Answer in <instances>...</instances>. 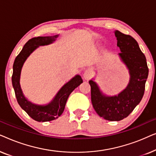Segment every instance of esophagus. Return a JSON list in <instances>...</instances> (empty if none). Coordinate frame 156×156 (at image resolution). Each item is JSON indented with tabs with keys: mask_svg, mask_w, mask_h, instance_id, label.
I'll return each mask as SVG.
<instances>
[{
	"mask_svg": "<svg viewBox=\"0 0 156 156\" xmlns=\"http://www.w3.org/2000/svg\"><path fill=\"white\" fill-rule=\"evenodd\" d=\"M91 76H92V71L90 69H86L83 73V78L85 80H89L91 77Z\"/></svg>",
	"mask_w": 156,
	"mask_h": 156,
	"instance_id": "34e87169",
	"label": "esophagus"
}]
</instances>
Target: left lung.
Instances as JSON below:
<instances>
[{
	"instance_id": "1",
	"label": "left lung",
	"mask_w": 156,
	"mask_h": 156,
	"mask_svg": "<svg viewBox=\"0 0 156 156\" xmlns=\"http://www.w3.org/2000/svg\"><path fill=\"white\" fill-rule=\"evenodd\" d=\"M118 55L129 70V81L123 90L114 95L101 90L95 77L89 80L93 107L100 117L111 121H121L129 116L141 101L148 76L146 59L136 40L131 35L115 30Z\"/></svg>"
}]
</instances>
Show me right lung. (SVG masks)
Instances as JSON below:
<instances>
[{"label":"right lung","instance_id":"1","mask_svg":"<svg viewBox=\"0 0 156 156\" xmlns=\"http://www.w3.org/2000/svg\"><path fill=\"white\" fill-rule=\"evenodd\" d=\"M59 35L33 37L28 40L15 59L12 66V84L20 107L35 121L45 122L55 120L62 114L70 94L83 82L80 74H76L65 83L50 102L38 104L32 102L25 97L20 86V74L23 66L30 55L40 46L49 45L55 42Z\"/></svg>","mask_w":156,"mask_h":156}]
</instances>
